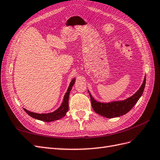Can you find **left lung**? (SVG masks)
<instances>
[{"instance_id":"left-lung-1","label":"left lung","mask_w":160,"mask_h":160,"mask_svg":"<svg viewBox=\"0 0 160 160\" xmlns=\"http://www.w3.org/2000/svg\"><path fill=\"white\" fill-rule=\"evenodd\" d=\"M146 78L145 77L143 83L139 89L133 95L123 101H113V102L107 103H101L95 101L89 93L92 108L95 112L107 118H117L126 114L132 109L135 103L138 102L139 99L141 98L145 88V85H146Z\"/></svg>"}]
</instances>
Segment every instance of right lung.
Masks as SVG:
<instances>
[{
  "label": "right lung",
  "instance_id": "1",
  "mask_svg": "<svg viewBox=\"0 0 160 160\" xmlns=\"http://www.w3.org/2000/svg\"><path fill=\"white\" fill-rule=\"evenodd\" d=\"M75 82V79H73L71 82L70 83L69 87L68 89H67L66 93L64 96V99L63 101H62V103L61 105L59 107V108H58L56 111H53L52 113H34L31 112V111H29L27 110L26 109L23 108V109L25 110V112L28 115H30L31 117L32 118H35L36 119H38L41 121H43V122H53L55 120H58L59 119H61L62 118H63L64 116L66 115L67 112L68 111L69 109V93L70 91L73 86L74 83Z\"/></svg>",
  "mask_w": 160,
  "mask_h": 160
}]
</instances>
